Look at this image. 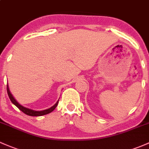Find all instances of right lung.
<instances>
[{
    "label": "right lung",
    "mask_w": 149,
    "mask_h": 149,
    "mask_svg": "<svg viewBox=\"0 0 149 149\" xmlns=\"http://www.w3.org/2000/svg\"><path fill=\"white\" fill-rule=\"evenodd\" d=\"M7 92H8V96H9V98H10V100L11 101V102L13 103V104L15 105L17 108H18V109H19V110H21L22 112H23L24 113H26V115L31 116H41L50 113L52 112L53 111L56 109V106H58V101H59L58 100V101L55 103L52 107L49 108V109H46V110L35 111V110H33V109H29V108L24 107V106H23L22 105L20 104V103H18V101L15 99V98H14V97L13 96L11 93H10V90H9V87H8V84H7Z\"/></svg>",
    "instance_id": "add662e5"
}]
</instances>
